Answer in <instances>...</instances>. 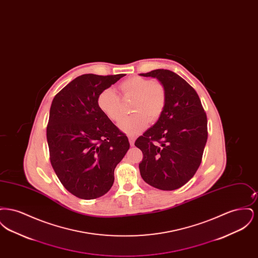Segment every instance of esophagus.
Wrapping results in <instances>:
<instances>
[{
	"mask_svg": "<svg viewBox=\"0 0 258 258\" xmlns=\"http://www.w3.org/2000/svg\"><path fill=\"white\" fill-rule=\"evenodd\" d=\"M128 141H130L131 146H134V145H135V138L134 136H128Z\"/></svg>",
	"mask_w": 258,
	"mask_h": 258,
	"instance_id": "1",
	"label": "esophagus"
}]
</instances>
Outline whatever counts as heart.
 <instances>
[{
	"label": "heart",
	"instance_id": "obj_1",
	"mask_svg": "<svg viewBox=\"0 0 258 258\" xmlns=\"http://www.w3.org/2000/svg\"><path fill=\"white\" fill-rule=\"evenodd\" d=\"M123 98H134L132 111L135 114L120 119L118 127L127 135H137L148 126L149 120L157 121L166 104V91L156 80L135 75L120 83ZM98 109L109 120L116 122L121 116V100L112 88H106L98 94Z\"/></svg>",
	"mask_w": 258,
	"mask_h": 258
}]
</instances>
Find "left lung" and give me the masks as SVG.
I'll return each instance as SVG.
<instances>
[{"instance_id": "8db88e82", "label": "left lung", "mask_w": 258, "mask_h": 258, "mask_svg": "<svg viewBox=\"0 0 258 258\" xmlns=\"http://www.w3.org/2000/svg\"><path fill=\"white\" fill-rule=\"evenodd\" d=\"M140 75L157 78L166 91L159 120L135 141L143 153L140 174L156 188L174 190L187 183L201 163L208 138L207 116L196 90L178 74L155 70Z\"/></svg>"}]
</instances>
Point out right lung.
Masks as SVG:
<instances>
[{
	"label": "right lung",
	"mask_w": 258,
	"mask_h": 258,
	"mask_svg": "<svg viewBox=\"0 0 258 258\" xmlns=\"http://www.w3.org/2000/svg\"><path fill=\"white\" fill-rule=\"evenodd\" d=\"M124 75L83 74L53 98L46 128L50 161L61 184L78 198L104 196L130 149L126 135L97 104L98 94Z\"/></svg>",
	"instance_id": "1"
}]
</instances>
